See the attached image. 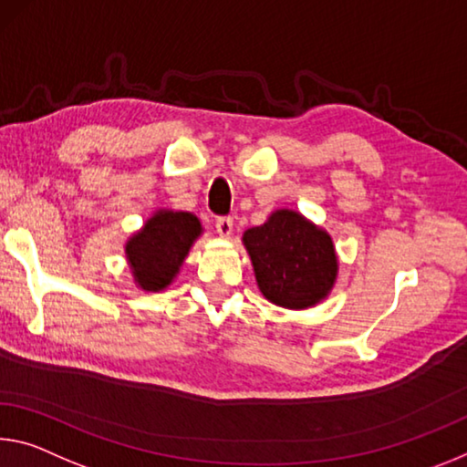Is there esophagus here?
I'll return each instance as SVG.
<instances>
[{
	"mask_svg": "<svg viewBox=\"0 0 467 467\" xmlns=\"http://www.w3.org/2000/svg\"><path fill=\"white\" fill-rule=\"evenodd\" d=\"M216 231H218L220 236L228 239V236L233 234V218H218L216 220Z\"/></svg>",
	"mask_w": 467,
	"mask_h": 467,
	"instance_id": "1",
	"label": "esophagus"
}]
</instances>
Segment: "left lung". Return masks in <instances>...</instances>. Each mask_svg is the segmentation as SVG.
Listing matches in <instances>:
<instances>
[{"mask_svg": "<svg viewBox=\"0 0 467 467\" xmlns=\"http://www.w3.org/2000/svg\"><path fill=\"white\" fill-rule=\"evenodd\" d=\"M260 293L285 309H309L328 297L338 255L327 228L291 207L274 210L262 226L243 233Z\"/></svg>", "mask_w": 467, "mask_h": 467, "instance_id": "obj_1", "label": "left lung"}]
</instances>
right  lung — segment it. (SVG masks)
Wrapping results in <instances>:
<instances>
[{
  "instance_id": "1",
  "label": "right lung",
  "mask_w": 467,
  "mask_h": 467,
  "mask_svg": "<svg viewBox=\"0 0 467 467\" xmlns=\"http://www.w3.org/2000/svg\"><path fill=\"white\" fill-rule=\"evenodd\" d=\"M203 234L195 213L158 207L124 243L132 283L145 293H160L181 274L191 247Z\"/></svg>"
}]
</instances>
